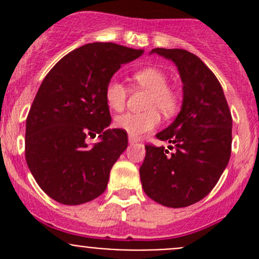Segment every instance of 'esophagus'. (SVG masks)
Wrapping results in <instances>:
<instances>
[{"label": "esophagus", "instance_id": "obj_1", "mask_svg": "<svg viewBox=\"0 0 259 259\" xmlns=\"http://www.w3.org/2000/svg\"><path fill=\"white\" fill-rule=\"evenodd\" d=\"M129 143H130V144H133V143H137V138L129 137Z\"/></svg>", "mask_w": 259, "mask_h": 259}]
</instances>
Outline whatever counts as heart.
<instances>
[{"instance_id":"heart-1","label":"heart","mask_w":259,"mask_h":259,"mask_svg":"<svg viewBox=\"0 0 259 259\" xmlns=\"http://www.w3.org/2000/svg\"><path fill=\"white\" fill-rule=\"evenodd\" d=\"M137 86L149 91L146 96L144 113H125L115 119L114 125L117 129L126 132L132 137H140L151 132L160 124V114L169 115L177 110L179 104L178 93L168 83V76L163 70L154 66H146L137 70L132 76ZM105 101L114 111H121L127 100V89L119 80H110L104 91Z\"/></svg>"}]
</instances>
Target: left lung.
I'll return each mask as SVG.
<instances>
[{"instance_id":"8db88e82","label":"left lung","mask_w":259,"mask_h":259,"mask_svg":"<svg viewBox=\"0 0 259 259\" xmlns=\"http://www.w3.org/2000/svg\"><path fill=\"white\" fill-rule=\"evenodd\" d=\"M170 59L183 81L182 110L156 138L170 143L146 144L140 166L145 194L156 203L183 208L211 192L231 158L232 115L221 82L198 56L182 49H154Z\"/></svg>"}]
</instances>
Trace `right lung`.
<instances>
[{
  "instance_id": "1",
  "label": "right lung",
  "mask_w": 259,
  "mask_h": 259,
  "mask_svg": "<svg viewBox=\"0 0 259 259\" xmlns=\"http://www.w3.org/2000/svg\"><path fill=\"white\" fill-rule=\"evenodd\" d=\"M113 42H94L62 57L41 83L26 119L25 158L41 189L76 205L103 194L110 170L127 146V134L108 129L104 91L122 64L142 56ZM99 134L88 147L84 139Z\"/></svg>"
}]
</instances>
